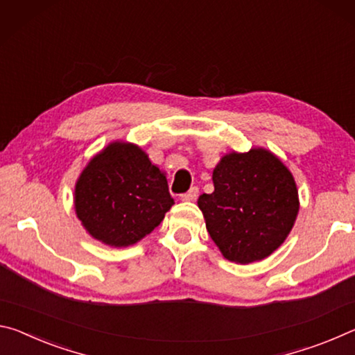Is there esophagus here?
<instances>
[{"instance_id": "1", "label": "esophagus", "mask_w": 355, "mask_h": 355, "mask_svg": "<svg viewBox=\"0 0 355 355\" xmlns=\"http://www.w3.org/2000/svg\"><path fill=\"white\" fill-rule=\"evenodd\" d=\"M198 193H200L198 187H191V189L187 191V193H184V195L181 196V200H182V201H187V202L195 201L196 198H198Z\"/></svg>"}]
</instances>
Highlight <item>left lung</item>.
Returning <instances> with one entry per match:
<instances>
[{
  "label": "left lung",
  "mask_w": 355,
  "mask_h": 355,
  "mask_svg": "<svg viewBox=\"0 0 355 355\" xmlns=\"http://www.w3.org/2000/svg\"><path fill=\"white\" fill-rule=\"evenodd\" d=\"M214 191L198 207L223 258L250 264L270 257L286 241L299 214L293 173L264 148L225 154L212 173Z\"/></svg>",
  "instance_id": "obj_1"
}]
</instances>
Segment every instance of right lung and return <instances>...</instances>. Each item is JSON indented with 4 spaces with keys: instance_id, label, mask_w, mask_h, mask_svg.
<instances>
[{
    "instance_id": "right-lung-1",
    "label": "right lung",
    "mask_w": 355,
    "mask_h": 355,
    "mask_svg": "<svg viewBox=\"0 0 355 355\" xmlns=\"http://www.w3.org/2000/svg\"><path fill=\"white\" fill-rule=\"evenodd\" d=\"M174 205L165 173L129 141H112L80 173L73 207L83 228L110 247H129L153 232Z\"/></svg>"
}]
</instances>
